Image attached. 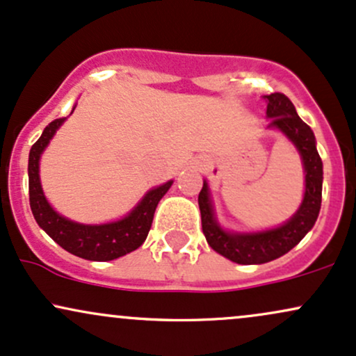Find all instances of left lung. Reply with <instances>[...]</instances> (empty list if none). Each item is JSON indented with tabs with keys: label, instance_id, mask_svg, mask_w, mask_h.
I'll list each match as a JSON object with an SVG mask.
<instances>
[{
	"label": "left lung",
	"instance_id": "8db88e82",
	"mask_svg": "<svg viewBox=\"0 0 356 356\" xmlns=\"http://www.w3.org/2000/svg\"><path fill=\"white\" fill-rule=\"evenodd\" d=\"M264 100L268 104V129L280 130L301 155L305 194L298 211L281 226L256 232H231L216 219L209 186L204 181L202 191L199 192L204 236L216 252L238 264H263L291 251L312 231L321 207L323 162L316 150L313 130L301 120L295 105L283 93L264 95Z\"/></svg>",
	"mask_w": 356,
	"mask_h": 356
}]
</instances>
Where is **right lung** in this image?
<instances>
[{"mask_svg":"<svg viewBox=\"0 0 356 356\" xmlns=\"http://www.w3.org/2000/svg\"><path fill=\"white\" fill-rule=\"evenodd\" d=\"M75 110V107H73ZM73 113V112H72ZM67 118H56L44 127L42 137L35 142L28 157V187L30 207L38 226L65 251L88 261H112L129 254L144 244L152 226L154 212L159 201L170 189L174 181L147 191V194L129 214L105 224H81L61 216L44 197L40 182V159L56 130Z\"/></svg>","mask_w":356,"mask_h":356,"instance_id":"obj_1","label":"right lung"}]
</instances>
